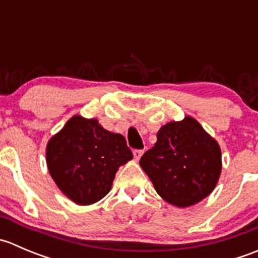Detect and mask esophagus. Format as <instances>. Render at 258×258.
Returning <instances> with one entry per match:
<instances>
[{
  "label": "esophagus",
  "instance_id": "34e87169",
  "mask_svg": "<svg viewBox=\"0 0 258 258\" xmlns=\"http://www.w3.org/2000/svg\"><path fill=\"white\" fill-rule=\"evenodd\" d=\"M142 153H144V151H142V150H135V151H134V157H135V160L139 161L140 158H141Z\"/></svg>",
  "mask_w": 258,
  "mask_h": 258
}]
</instances>
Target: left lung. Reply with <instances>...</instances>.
I'll return each mask as SVG.
<instances>
[{
  "instance_id": "8db88e82",
  "label": "left lung",
  "mask_w": 258,
  "mask_h": 258,
  "mask_svg": "<svg viewBox=\"0 0 258 258\" xmlns=\"http://www.w3.org/2000/svg\"><path fill=\"white\" fill-rule=\"evenodd\" d=\"M140 166L157 194L176 207H189L215 189L222 170L221 148L199 121L186 116L161 127Z\"/></svg>"
}]
</instances>
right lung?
I'll return each mask as SVG.
<instances>
[{
    "instance_id": "add662e5",
    "label": "right lung",
    "mask_w": 258,
    "mask_h": 258,
    "mask_svg": "<svg viewBox=\"0 0 258 258\" xmlns=\"http://www.w3.org/2000/svg\"><path fill=\"white\" fill-rule=\"evenodd\" d=\"M132 157L122 135L105 130L97 118L80 114L71 117L46 147L49 175L62 194L80 206L103 199L119 166Z\"/></svg>"
}]
</instances>
